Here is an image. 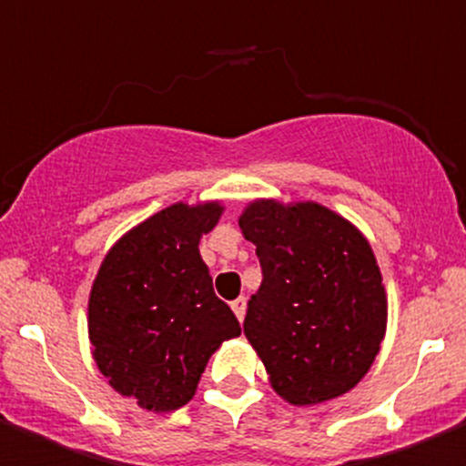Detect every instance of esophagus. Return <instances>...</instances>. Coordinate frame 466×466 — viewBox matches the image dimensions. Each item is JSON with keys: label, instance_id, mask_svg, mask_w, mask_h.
Wrapping results in <instances>:
<instances>
[{"label": "esophagus", "instance_id": "1", "mask_svg": "<svg viewBox=\"0 0 466 466\" xmlns=\"http://www.w3.org/2000/svg\"><path fill=\"white\" fill-rule=\"evenodd\" d=\"M230 308H233V312H236L238 319H245V312H247V299L245 296H240V299H236L233 303H230Z\"/></svg>", "mask_w": 466, "mask_h": 466}]
</instances>
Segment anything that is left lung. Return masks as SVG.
Instances as JSON below:
<instances>
[{
    "label": "left lung",
    "instance_id": "left-lung-1",
    "mask_svg": "<svg viewBox=\"0 0 466 466\" xmlns=\"http://www.w3.org/2000/svg\"><path fill=\"white\" fill-rule=\"evenodd\" d=\"M240 228L257 245L263 273L242 327L275 392L310 406L352 390L371 369L387 324L371 245L317 203L257 200Z\"/></svg>",
    "mask_w": 466,
    "mask_h": 466
}]
</instances>
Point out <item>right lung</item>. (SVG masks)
<instances>
[{
  "label": "right lung",
  "mask_w": 466,
  "mask_h": 466,
  "mask_svg": "<svg viewBox=\"0 0 466 466\" xmlns=\"http://www.w3.org/2000/svg\"><path fill=\"white\" fill-rule=\"evenodd\" d=\"M219 203L170 205L111 247L93 282L88 333L102 376L147 410L191 401L208 360L240 322L212 289L198 252Z\"/></svg>",
  "instance_id": "add662e5"
}]
</instances>
